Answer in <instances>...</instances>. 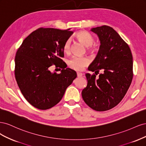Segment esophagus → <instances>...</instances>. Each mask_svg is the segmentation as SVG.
I'll list each match as a JSON object with an SVG mask.
<instances>
[{
    "label": "esophagus",
    "mask_w": 146,
    "mask_h": 146,
    "mask_svg": "<svg viewBox=\"0 0 146 146\" xmlns=\"http://www.w3.org/2000/svg\"><path fill=\"white\" fill-rule=\"evenodd\" d=\"M77 75L78 77H82L83 76V74L81 72H77Z\"/></svg>",
    "instance_id": "1"
}]
</instances>
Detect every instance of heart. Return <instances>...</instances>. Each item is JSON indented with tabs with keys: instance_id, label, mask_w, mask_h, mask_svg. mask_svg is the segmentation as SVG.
<instances>
[{
	"instance_id": "heart-1",
	"label": "heart",
	"mask_w": 146,
	"mask_h": 146,
	"mask_svg": "<svg viewBox=\"0 0 146 146\" xmlns=\"http://www.w3.org/2000/svg\"><path fill=\"white\" fill-rule=\"evenodd\" d=\"M76 38L78 41H80L82 44L88 47V49L91 50L92 48V45L94 43V38L92 35L85 31H81L77 32L75 35ZM70 50V41L67 39L64 43L63 46V51L66 54H68ZM90 63V60L86 57H78L74 56L69 61V65L70 68L76 70H81L85 66H87Z\"/></svg>"
}]
</instances>
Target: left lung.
I'll return each mask as SVG.
<instances>
[{
	"label": "left lung",
	"mask_w": 146,
	"mask_h": 146,
	"mask_svg": "<svg viewBox=\"0 0 146 146\" xmlns=\"http://www.w3.org/2000/svg\"><path fill=\"white\" fill-rule=\"evenodd\" d=\"M100 46L96 58L85 74L88 83L82 92L83 100L90 108L104 111L116 106L129 90L133 78V56L129 46L116 31L107 25L92 28ZM97 73H96V72Z\"/></svg>",
	"instance_id": "1"
}]
</instances>
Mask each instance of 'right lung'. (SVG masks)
<instances>
[{
  "instance_id": "obj_1",
  "label": "right lung",
  "mask_w": 146,
  "mask_h": 146,
  "mask_svg": "<svg viewBox=\"0 0 146 146\" xmlns=\"http://www.w3.org/2000/svg\"><path fill=\"white\" fill-rule=\"evenodd\" d=\"M72 33L70 29H38L24 39L17 50L16 80L22 94L34 107L47 110L54 107L77 77L76 72L66 68L61 59L64 56V43ZM52 64L62 69L60 74L50 72Z\"/></svg>"
}]
</instances>
